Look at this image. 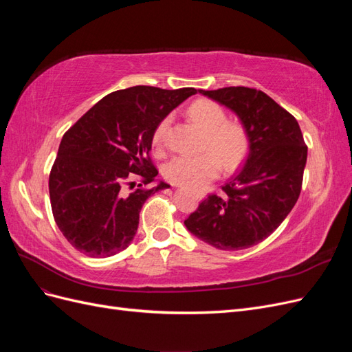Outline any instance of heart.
<instances>
[{"label":"heart","instance_id":"1","mask_svg":"<svg viewBox=\"0 0 352 352\" xmlns=\"http://www.w3.org/2000/svg\"><path fill=\"white\" fill-rule=\"evenodd\" d=\"M188 116L207 133L206 148L215 154L208 151L198 155H176L164 166V176L172 184L199 188L219 175L220 163L226 170L235 168L247 153L248 141L242 127L226 122L225 110L210 100L190 104ZM168 124V117L160 122L153 135L154 145H163Z\"/></svg>","mask_w":352,"mask_h":352}]
</instances>
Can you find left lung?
<instances>
[{"mask_svg":"<svg viewBox=\"0 0 352 352\" xmlns=\"http://www.w3.org/2000/svg\"><path fill=\"white\" fill-rule=\"evenodd\" d=\"M198 92L239 119L248 155L239 173L210 195L186 220L198 239L217 250L257 245L280 226L300 197L307 146L296 119L261 91L229 87Z\"/></svg>","mask_w":352,"mask_h":352,"instance_id":"obj_1","label":"left lung"}]
</instances>
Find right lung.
<instances>
[{
    "instance_id": "obj_1",
    "label": "right lung",
    "mask_w": 352,
    "mask_h": 352,
    "mask_svg": "<svg viewBox=\"0 0 352 352\" xmlns=\"http://www.w3.org/2000/svg\"><path fill=\"white\" fill-rule=\"evenodd\" d=\"M194 94V88L116 91L63 136L50 175V199L58 229L78 251L105 258L132 243L145 201L170 188L155 179L148 158L154 131ZM132 173L153 185L129 193L125 184Z\"/></svg>"
}]
</instances>
